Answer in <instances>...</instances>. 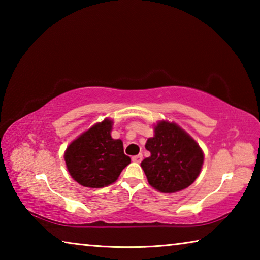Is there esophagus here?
I'll use <instances>...</instances> for the list:
<instances>
[{
	"label": "esophagus",
	"mask_w": 260,
	"mask_h": 260,
	"mask_svg": "<svg viewBox=\"0 0 260 260\" xmlns=\"http://www.w3.org/2000/svg\"><path fill=\"white\" fill-rule=\"evenodd\" d=\"M142 159H143L142 153H139V155L132 157V160H133L134 162H141V161H142Z\"/></svg>",
	"instance_id": "esophagus-1"
}]
</instances>
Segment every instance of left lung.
Listing matches in <instances>:
<instances>
[{
  "instance_id": "obj_1",
  "label": "left lung",
  "mask_w": 260,
  "mask_h": 260,
  "mask_svg": "<svg viewBox=\"0 0 260 260\" xmlns=\"http://www.w3.org/2000/svg\"><path fill=\"white\" fill-rule=\"evenodd\" d=\"M146 149L151 156L141 162L148 182L161 192H175L195 181L203 164V152L186 132L175 124L161 121Z\"/></svg>"
}]
</instances>
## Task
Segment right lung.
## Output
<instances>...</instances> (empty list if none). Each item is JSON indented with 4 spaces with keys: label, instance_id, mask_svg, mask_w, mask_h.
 I'll use <instances>...</instances> for the list:
<instances>
[{
    "label": "right lung",
    "instance_id": "1",
    "mask_svg": "<svg viewBox=\"0 0 260 260\" xmlns=\"http://www.w3.org/2000/svg\"><path fill=\"white\" fill-rule=\"evenodd\" d=\"M111 128L112 121L105 119L74 140L65 151L69 172L81 186H109L131 162L121 140L111 138Z\"/></svg>",
    "mask_w": 260,
    "mask_h": 260
}]
</instances>
